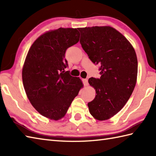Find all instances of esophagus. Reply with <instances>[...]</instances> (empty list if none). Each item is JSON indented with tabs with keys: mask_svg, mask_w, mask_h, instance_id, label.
<instances>
[{
	"mask_svg": "<svg viewBox=\"0 0 156 156\" xmlns=\"http://www.w3.org/2000/svg\"><path fill=\"white\" fill-rule=\"evenodd\" d=\"M82 81H83V83H84V86H86V87H87L88 84L87 79H82Z\"/></svg>",
	"mask_w": 156,
	"mask_h": 156,
	"instance_id": "obj_1",
	"label": "esophagus"
}]
</instances>
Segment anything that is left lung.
<instances>
[{
    "instance_id": "8db88e82",
    "label": "left lung",
    "mask_w": 156,
    "mask_h": 156,
    "mask_svg": "<svg viewBox=\"0 0 156 156\" xmlns=\"http://www.w3.org/2000/svg\"><path fill=\"white\" fill-rule=\"evenodd\" d=\"M78 29L82 48L94 64L101 66V78L88 79L96 91L94 99L88 103L89 112L97 120H108L121 110L134 90L136 53L127 38L110 26Z\"/></svg>"
}]
</instances>
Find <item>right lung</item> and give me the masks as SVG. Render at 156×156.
I'll return each mask as SVG.
<instances>
[{
  "instance_id": "1",
  "label": "right lung",
  "mask_w": 156,
  "mask_h": 156,
  "mask_svg": "<svg viewBox=\"0 0 156 156\" xmlns=\"http://www.w3.org/2000/svg\"><path fill=\"white\" fill-rule=\"evenodd\" d=\"M77 29L59 28L44 33L34 42L22 69L26 94L35 110L58 121L65 116L83 84L65 71L66 49L79 41Z\"/></svg>"
}]
</instances>
